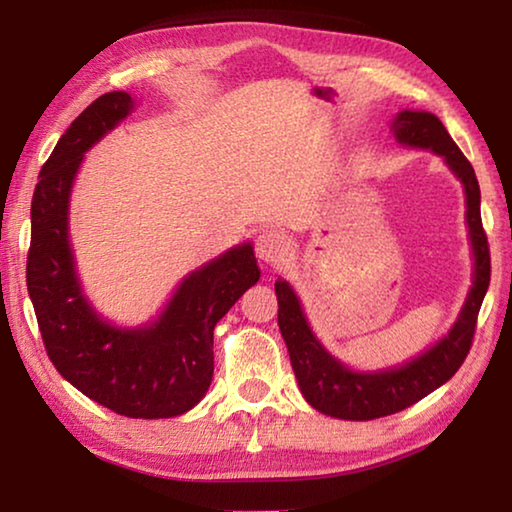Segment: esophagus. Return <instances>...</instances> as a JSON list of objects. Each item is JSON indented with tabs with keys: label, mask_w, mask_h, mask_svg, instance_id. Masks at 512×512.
<instances>
[{
	"label": "esophagus",
	"mask_w": 512,
	"mask_h": 512,
	"mask_svg": "<svg viewBox=\"0 0 512 512\" xmlns=\"http://www.w3.org/2000/svg\"><path fill=\"white\" fill-rule=\"evenodd\" d=\"M289 250H291V241L287 235H284V232L275 230V228L259 232L255 253L259 259H262V262L280 264V262H284V257L289 255Z\"/></svg>",
	"instance_id": "obj_1"
}]
</instances>
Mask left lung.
<instances>
[{"mask_svg":"<svg viewBox=\"0 0 512 512\" xmlns=\"http://www.w3.org/2000/svg\"><path fill=\"white\" fill-rule=\"evenodd\" d=\"M391 128L400 144L443 155L447 167L461 178L474 250V284L454 327L431 350L400 368L354 372L316 341L289 282H275L277 325L289 348L300 391L316 411L341 420H375L404 411L452 379L472 348L476 318L490 284V248L481 223V189L470 160L449 137L443 121L431 112L404 110L393 119Z\"/></svg>","mask_w":512,"mask_h":512,"instance_id":"1","label":"left lung"}]
</instances>
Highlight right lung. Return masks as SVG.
I'll use <instances>...</instances> for the list:
<instances>
[{"label":"right lung","mask_w":512,"mask_h":512,"mask_svg":"<svg viewBox=\"0 0 512 512\" xmlns=\"http://www.w3.org/2000/svg\"><path fill=\"white\" fill-rule=\"evenodd\" d=\"M128 92L92 101L42 164L31 201L27 287L51 363L90 400L126 418H173L203 400L214 372V325L259 280L244 244L189 273L160 318L121 329L83 298L67 239L69 194L83 153L133 110Z\"/></svg>","instance_id":"obj_1"}]
</instances>
